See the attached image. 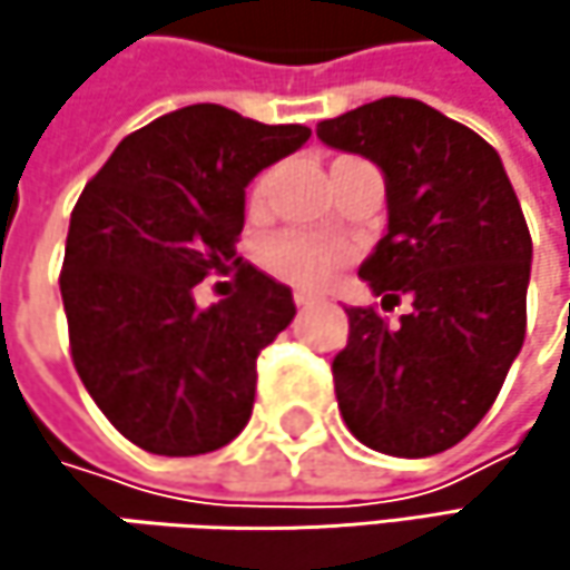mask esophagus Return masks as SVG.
<instances>
[{
    "label": "esophagus",
    "mask_w": 570,
    "mask_h": 570,
    "mask_svg": "<svg viewBox=\"0 0 570 570\" xmlns=\"http://www.w3.org/2000/svg\"><path fill=\"white\" fill-rule=\"evenodd\" d=\"M293 303H296L299 309H309V306H316V303H320V296H316V293H303V289H299V293H293Z\"/></svg>",
    "instance_id": "1"
}]
</instances>
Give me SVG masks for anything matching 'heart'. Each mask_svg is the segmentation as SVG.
<instances>
[{"label": "heart", "mask_w": 570, "mask_h": 570, "mask_svg": "<svg viewBox=\"0 0 570 570\" xmlns=\"http://www.w3.org/2000/svg\"><path fill=\"white\" fill-rule=\"evenodd\" d=\"M264 187H267V180L261 177L254 184V190H250V207H261ZM340 261H343L340 247H333L326 240H316V237H306V234H284L264 254L267 271L274 277L286 281V284L296 286H323L333 277Z\"/></svg>", "instance_id": "1"}]
</instances>
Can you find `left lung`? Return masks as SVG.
<instances>
[{"instance_id":"1","label":"left lung","mask_w":570,"mask_h":570,"mask_svg":"<svg viewBox=\"0 0 570 570\" xmlns=\"http://www.w3.org/2000/svg\"><path fill=\"white\" fill-rule=\"evenodd\" d=\"M316 138L373 161L390 224L360 277L390 326L350 306L333 383L350 432L386 455L425 459L462 442L492 409L524 343L531 234L499 151L415 98H380L320 121Z\"/></svg>"}]
</instances>
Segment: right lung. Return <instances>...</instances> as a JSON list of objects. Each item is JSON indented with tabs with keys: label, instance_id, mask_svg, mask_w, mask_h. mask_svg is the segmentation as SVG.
<instances>
[{
	"label": "right lung",
	"instance_id": "obj_1",
	"mask_svg": "<svg viewBox=\"0 0 570 570\" xmlns=\"http://www.w3.org/2000/svg\"><path fill=\"white\" fill-rule=\"evenodd\" d=\"M309 128L187 105L128 135L68 224L61 303L71 363L108 422L155 455H204L250 419L257 356L296 316L289 286L240 264L247 184ZM238 267L200 311L193 286Z\"/></svg>",
	"mask_w": 570,
	"mask_h": 570
}]
</instances>
